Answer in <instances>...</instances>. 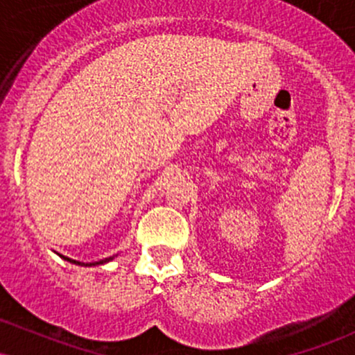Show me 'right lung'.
Here are the masks:
<instances>
[{"label": "right lung", "mask_w": 355, "mask_h": 355, "mask_svg": "<svg viewBox=\"0 0 355 355\" xmlns=\"http://www.w3.org/2000/svg\"><path fill=\"white\" fill-rule=\"evenodd\" d=\"M61 259L63 260H67V262H70V263H75V266H81V267H93V266H103V263H108V262H112L113 259H115L116 255H113V257H107V259H103V260H98V262H89V263H85V262H80V260H73V259H70V257H64V255H61V254H58Z\"/></svg>", "instance_id": "right-lung-1"}]
</instances>
